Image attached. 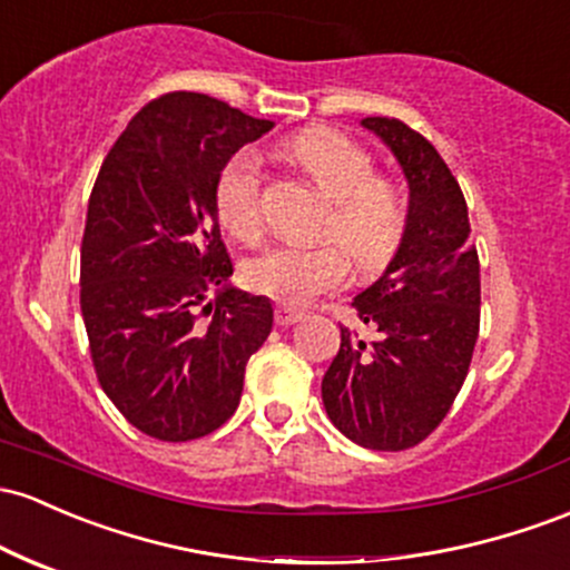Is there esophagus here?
<instances>
[{
	"label": "esophagus",
	"instance_id": "esophagus-1",
	"mask_svg": "<svg viewBox=\"0 0 570 570\" xmlns=\"http://www.w3.org/2000/svg\"><path fill=\"white\" fill-rule=\"evenodd\" d=\"M299 318H303V311L289 308V305H278V308H275V324H278V327H289V324H297Z\"/></svg>",
	"mask_w": 570,
	"mask_h": 570
}]
</instances>
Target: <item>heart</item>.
I'll list each match as a JSON object with an SVG mask.
<instances>
[{
	"label": "heart",
	"instance_id": "b5f03b06",
	"mask_svg": "<svg viewBox=\"0 0 570 570\" xmlns=\"http://www.w3.org/2000/svg\"><path fill=\"white\" fill-rule=\"evenodd\" d=\"M278 154L333 203L324 237L344 248L354 271L362 275L384 271L403 243L409 210L397 186L376 175L371 151L335 129L311 127L286 137ZM216 210L240 243H256L265 233L262 178L252 154H237L222 170ZM343 253L335 246L281 243L248 259L243 281L256 295L284 305H305L343 284L348 271Z\"/></svg>",
	"mask_w": 570,
	"mask_h": 570
}]
</instances>
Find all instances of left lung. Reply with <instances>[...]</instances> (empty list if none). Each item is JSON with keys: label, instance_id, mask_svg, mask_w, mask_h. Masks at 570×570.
I'll return each mask as SVG.
<instances>
[{"label": "left lung", "instance_id": "8db88e82", "mask_svg": "<svg viewBox=\"0 0 570 570\" xmlns=\"http://www.w3.org/2000/svg\"><path fill=\"white\" fill-rule=\"evenodd\" d=\"M362 127L403 167L409 224L384 275L352 303L376 341L341 327L322 400L348 441L403 452L443 422L468 376L479 337V254L465 197L433 142L397 118L371 116Z\"/></svg>", "mask_w": 570, "mask_h": 570}]
</instances>
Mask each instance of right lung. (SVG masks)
<instances>
[{"label": "right lung", "mask_w": 570, "mask_h": 570, "mask_svg": "<svg viewBox=\"0 0 570 570\" xmlns=\"http://www.w3.org/2000/svg\"><path fill=\"white\" fill-rule=\"evenodd\" d=\"M271 129L208 94H161L99 167L80 243L91 362L124 419L159 441L222 428L273 330L271 299L229 284L216 210L227 161Z\"/></svg>", "instance_id": "1"}]
</instances>
